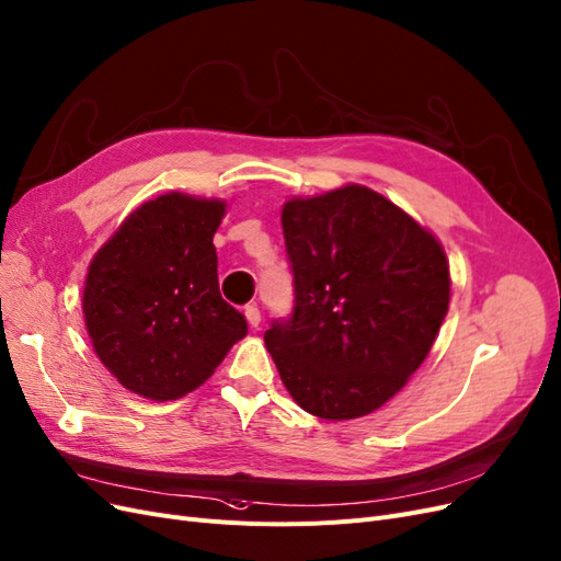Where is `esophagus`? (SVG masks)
<instances>
[{
  "instance_id": "1",
  "label": "esophagus",
  "mask_w": 561,
  "mask_h": 561,
  "mask_svg": "<svg viewBox=\"0 0 561 561\" xmlns=\"http://www.w3.org/2000/svg\"><path fill=\"white\" fill-rule=\"evenodd\" d=\"M244 317H247L251 329H259L261 327V310H259L256 305H247L244 307Z\"/></svg>"
}]
</instances>
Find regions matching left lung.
<instances>
[{
	"label": "left lung",
	"mask_w": 561,
	"mask_h": 561,
	"mask_svg": "<svg viewBox=\"0 0 561 561\" xmlns=\"http://www.w3.org/2000/svg\"><path fill=\"white\" fill-rule=\"evenodd\" d=\"M294 312L265 347L294 401L356 420L399 393L431 352L449 305L440 242L385 195L350 184L282 209Z\"/></svg>",
	"instance_id": "8db88e82"
}]
</instances>
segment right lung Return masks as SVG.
<instances>
[{"mask_svg":"<svg viewBox=\"0 0 561 561\" xmlns=\"http://www.w3.org/2000/svg\"><path fill=\"white\" fill-rule=\"evenodd\" d=\"M226 203L165 193L137 207L90 263L83 317L93 350L144 399L205 385L247 319L221 298L214 232Z\"/></svg>","mask_w":561,"mask_h":561,"instance_id":"right-lung-1","label":"right lung"}]
</instances>
